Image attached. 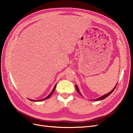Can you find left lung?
Segmentation results:
<instances>
[{"label":"left lung","instance_id":"left-lung-1","mask_svg":"<svg viewBox=\"0 0 133 133\" xmlns=\"http://www.w3.org/2000/svg\"><path fill=\"white\" fill-rule=\"evenodd\" d=\"M118 84V83H117ZM117 84H116V85L115 86V87L113 88V89H112L111 91H110L109 92H108V94H105V95H104L103 96H100V97H99V98H97V99H94V100H91L92 101H96V100H103V99H105V98H106L107 97H108V96L109 95H110L112 92V91H113L114 90V89H115V88H116V85H117ZM75 88H76V90H77V91H78V93L80 95H82V94L80 93V91H79V88H78V86L76 85H75Z\"/></svg>","mask_w":133,"mask_h":133}]
</instances>
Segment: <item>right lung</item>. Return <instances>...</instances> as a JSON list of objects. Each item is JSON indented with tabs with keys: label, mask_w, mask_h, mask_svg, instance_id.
<instances>
[{
	"label": "right lung",
	"mask_w": 133,
	"mask_h": 133,
	"mask_svg": "<svg viewBox=\"0 0 133 133\" xmlns=\"http://www.w3.org/2000/svg\"><path fill=\"white\" fill-rule=\"evenodd\" d=\"M56 85H57V84H55V86H54V88H53V89L52 90V91H51V92H50V93L49 94V95H48V96H46V98H44V99H41V100H32V99H28L29 100H31V101H32V102H41V101H43V100H46V99H48V98H49L50 96H51V95L53 94V93L54 92V90H55V88H56Z\"/></svg>",
	"instance_id": "add662e5"
}]
</instances>
